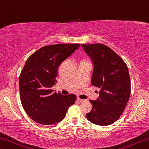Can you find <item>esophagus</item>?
I'll list each match as a JSON object with an SVG mask.
<instances>
[{
    "instance_id": "34e87169",
    "label": "esophagus",
    "mask_w": 149,
    "mask_h": 149,
    "mask_svg": "<svg viewBox=\"0 0 149 149\" xmlns=\"http://www.w3.org/2000/svg\"><path fill=\"white\" fill-rule=\"evenodd\" d=\"M77 100H78V101H79V102H81L84 101V100L81 99V98H77Z\"/></svg>"
}]
</instances>
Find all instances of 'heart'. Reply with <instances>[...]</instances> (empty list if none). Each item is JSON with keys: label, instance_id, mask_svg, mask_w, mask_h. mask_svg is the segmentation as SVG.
I'll return each instance as SVG.
<instances>
[{"label": "heart", "instance_id": "heart-1", "mask_svg": "<svg viewBox=\"0 0 149 149\" xmlns=\"http://www.w3.org/2000/svg\"><path fill=\"white\" fill-rule=\"evenodd\" d=\"M84 62H88V61H86V60H82L81 63H84Z\"/></svg>", "mask_w": 149, "mask_h": 149}]
</instances>
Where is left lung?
Returning <instances> with one entry per match:
<instances>
[{"label":"left lung","instance_id":"1","mask_svg":"<svg viewBox=\"0 0 149 149\" xmlns=\"http://www.w3.org/2000/svg\"><path fill=\"white\" fill-rule=\"evenodd\" d=\"M94 63L91 80L93 86L100 88L97 100H90L93 105L86 114L94 124H113L124 112L130 95V79L127 64L107 45H82Z\"/></svg>","mask_w":149,"mask_h":149}]
</instances>
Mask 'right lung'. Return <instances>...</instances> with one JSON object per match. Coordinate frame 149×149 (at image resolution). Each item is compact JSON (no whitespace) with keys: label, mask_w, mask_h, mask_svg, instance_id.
I'll return each mask as SVG.
<instances>
[{"label":"right lung","mask_w":149,"mask_h":149,"mask_svg":"<svg viewBox=\"0 0 149 149\" xmlns=\"http://www.w3.org/2000/svg\"><path fill=\"white\" fill-rule=\"evenodd\" d=\"M80 44H56L41 47L30 56L19 77L20 98L26 113L34 121L51 125L65 118L77 96L53 93L61 64Z\"/></svg>","instance_id":"obj_1"}]
</instances>
